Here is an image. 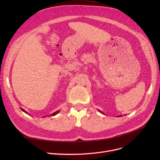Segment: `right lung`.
Instances as JSON below:
<instances>
[{
    "mask_svg": "<svg viewBox=\"0 0 160 160\" xmlns=\"http://www.w3.org/2000/svg\"><path fill=\"white\" fill-rule=\"evenodd\" d=\"M22 109V111H24V112H25V113H27V112H26V111H25V110H24V109ZM59 111H55V113H52V115H51V116H54V115H57V114L58 113H59Z\"/></svg>",
    "mask_w": 160,
    "mask_h": 160,
    "instance_id": "right-lung-1",
    "label": "right lung"
}]
</instances>
